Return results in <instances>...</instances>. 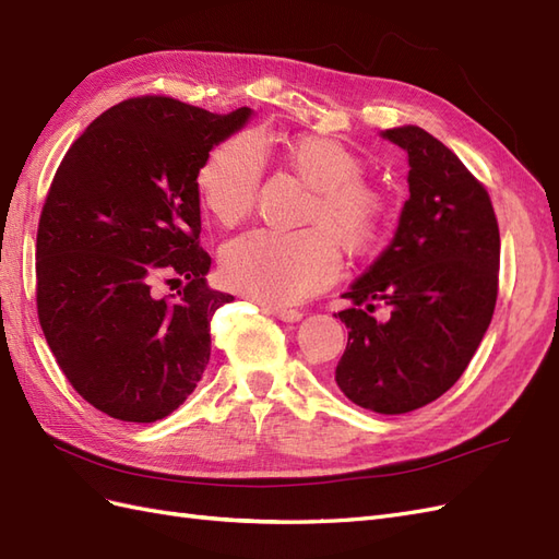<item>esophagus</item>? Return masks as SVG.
Segmentation results:
<instances>
[{
  "mask_svg": "<svg viewBox=\"0 0 559 559\" xmlns=\"http://www.w3.org/2000/svg\"><path fill=\"white\" fill-rule=\"evenodd\" d=\"M263 310H265L267 314L277 317V320H282V322H298L300 317H304V312H300V310H292V308H280V306H263Z\"/></svg>",
  "mask_w": 559,
  "mask_h": 559,
  "instance_id": "esophagus-1",
  "label": "esophagus"
}]
</instances>
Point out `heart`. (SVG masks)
I'll list each match as a JSON object with an SVG mask.
<instances>
[{"mask_svg":"<svg viewBox=\"0 0 559 559\" xmlns=\"http://www.w3.org/2000/svg\"><path fill=\"white\" fill-rule=\"evenodd\" d=\"M280 159L312 188L304 223L292 233L253 230L223 251V277L267 306H289L320 292L338 273V248L367 253L381 235L385 198L361 180V159L326 135L304 133L277 143ZM263 178V157L249 135L211 150L198 174L202 204L225 228L251 216Z\"/></svg>","mask_w":559,"mask_h":559,"instance_id":"obj_1","label":"heart"}]
</instances>
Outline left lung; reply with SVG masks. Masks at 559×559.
Returning a JSON list of instances; mask_svg holds the SVG:
<instances>
[{"instance_id":"8db88e82","label":"left lung","mask_w":559,"mask_h":559,"mask_svg":"<svg viewBox=\"0 0 559 559\" xmlns=\"http://www.w3.org/2000/svg\"><path fill=\"white\" fill-rule=\"evenodd\" d=\"M383 135L409 155V200L390 247L343 294L336 383L361 409L406 414L471 365L499 296L501 235L487 188L442 141L414 124ZM379 305L385 323L370 317Z\"/></svg>"}]
</instances>
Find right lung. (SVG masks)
<instances>
[{
  "instance_id": "add662e5",
  "label": "right lung",
  "mask_w": 559,
  "mask_h": 559,
  "mask_svg": "<svg viewBox=\"0 0 559 559\" xmlns=\"http://www.w3.org/2000/svg\"><path fill=\"white\" fill-rule=\"evenodd\" d=\"M251 115L135 96L96 117L51 180L37 228V314L80 395L127 424L176 412L209 365L211 292L198 174ZM185 289L158 296V284Z\"/></svg>"
}]
</instances>
